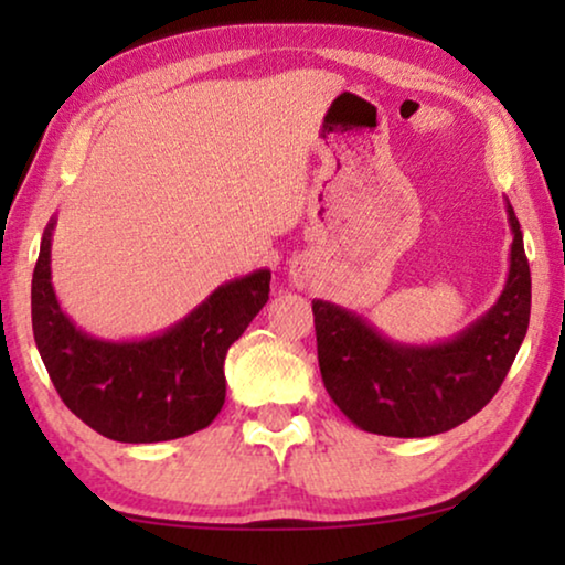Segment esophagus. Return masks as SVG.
Segmentation results:
<instances>
[{"label": "esophagus", "mask_w": 565, "mask_h": 565, "mask_svg": "<svg viewBox=\"0 0 565 565\" xmlns=\"http://www.w3.org/2000/svg\"><path fill=\"white\" fill-rule=\"evenodd\" d=\"M290 282H292V288L306 290L308 282H311V269H308L303 262H296V265L290 267Z\"/></svg>", "instance_id": "obj_1"}]
</instances>
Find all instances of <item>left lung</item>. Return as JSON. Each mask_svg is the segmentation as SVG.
Here are the masks:
<instances>
[{"label":"left lung","mask_w":565,"mask_h":565,"mask_svg":"<svg viewBox=\"0 0 565 565\" xmlns=\"http://www.w3.org/2000/svg\"><path fill=\"white\" fill-rule=\"evenodd\" d=\"M512 246L504 290L450 339L408 344L350 308L313 300L319 367L329 396L360 429L385 437L447 431L493 398L530 323V265L514 207L504 203Z\"/></svg>","instance_id":"obj_1"}]
</instances>
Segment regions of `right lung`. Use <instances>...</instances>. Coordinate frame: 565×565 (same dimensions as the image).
Masks as SVG:
<instances>
[{
	"label": "right lung",
	"instance_id": "1",
	"mask_svg": "<svg viewBox=\"0 0 565 565\" xmlns=\"http://www.w3.org/2000/svg\"><path fill=\"white\" fill-rule=\"evenodd\" d=\"M56 218L33 273V334L72 414L115 443H167L205 429L226 401L228 347L269 300V269L236 277L172 327L143 339H103L76 327L51 282Z\"/></svg>",
	"mask_w": 565,
	"mask_h": 565
}]
</instances>
